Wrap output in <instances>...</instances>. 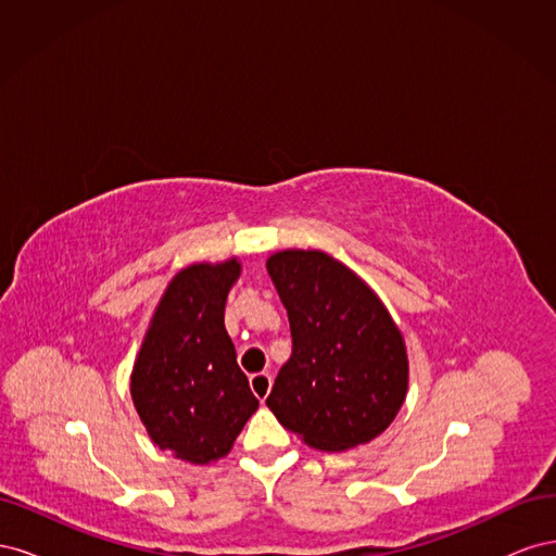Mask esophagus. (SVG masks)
Instances as JSON below:
<instances>
[{
  "mask_svg": "<svg viewBox=\"0 0 556 556\" xmlns=\"http://www.w3.org/2000/svg\"><path fill=\"white\" fill-rule=\"evenodd\" d=\"M250 387H252V392H255V396L260 401H264L268 396V392H271V376H268V374L250 376Z\"/></svg>",
  "mask_w": 556,
  "mask_h": 556,
  "instance_id": "obj_1",
  "label": "esophagus"
}]
</instances>
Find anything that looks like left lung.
Wrapping results in <instances>:
<instances>
[{"mask_svg": "<svg viewBox=\"0 0 556 556\" xmlns=\"http://www.w3.org/2000/svg\"><path fill=\"white\" fill-rule=\"evenodd\" d=\"M288 308L292 355L266 406L311 447L341 452L374 441L408 392L406 343L392 315L345 264L319 250L268 257Z\"/></svg>", "mask_w": 556, "mask_h": 556, "instance_id": "1", "label": "left lung"}]
</instances>
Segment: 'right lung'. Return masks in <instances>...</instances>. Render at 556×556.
Instances as JSON below:
<instances>
[{"mask_svg": "<svg viewBox=\"0 0 556 556\" xmlns=\"http://www.w3.org/2000/svg\"><path fill=\"white\" fill-rule=\"evenodd\" d=\"M241 264H192L174 276L131 371V399L160 450L190 464L225 457L260 401L225 329Z\"/></svg>", "mask_w": 556, "mask_h": 556, "instance_id": "1", "label": "right lung"}]
</instances>
